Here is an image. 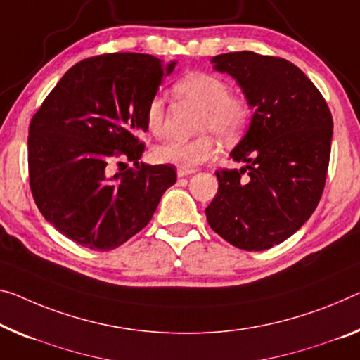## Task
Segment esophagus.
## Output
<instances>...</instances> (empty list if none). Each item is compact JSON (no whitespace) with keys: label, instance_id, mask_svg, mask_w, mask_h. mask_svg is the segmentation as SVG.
I'll use <instances>...</instances> for the list:
<instances>
[{"label":"esophagus","instance_id":"obj_1","mask_svg":"<svg viewBox=\"0 0 360 360\" xmlns=\"http://www.w3.org/2000/svg\"><path fill=\"white\" fill-rule=\"evenodd\" d=\"M191 174H195V170L193 169H176V175L180 176H186V175H191Z\"/></svg>","mask_w":360,"mask_h":360}]
</instances>
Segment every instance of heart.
Listing matches in <instances>:
<instances>
[{
	"mask_svg": "<svg viewBox=\"0 0 360 360\" xmlns=\"http://www.w3.org/2000/svg\"><path fill=\"white\" fill-rule=\"evenodd\" d=\"M179 95L201 104L204 112L198 122V131H212L222 141H231L245 129L250 117L248 104L241 98L230 95L224 80L204 72L186 75L176 84ZM146 124L151 134H164V99L151 98L146 108ZM214 154V140L202 134L193 140H170L154 149V159L161 164H172L179 169H193Z\"/></svg>",
	"mask_w": 360,
	"mask_h": 360,
	"instance_id": "obj_1",
	"label": "heart"
}]
</instances>
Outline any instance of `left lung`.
<instances>
[{"mask_svg":"<svg viewBox=\"0 0 360 360\" xmlns=\"http://www.w3.org/2000/svg\"><path fill=\"white\" fill-rule=\"evenodd\" d=\"M212 64L233 77L254 114L230 153L246 165L215 172L219 191L206 207L207 222L240 250H269L300 230L317 207L333 119L320 91L290 60L238 51L219 54Z\"/></svg>","mask_w":360,"mask_h":360,"instance_id":"8db88e82","label":"left lung"}]
</instances>
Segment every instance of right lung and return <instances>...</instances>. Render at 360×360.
I'll return each instance as SVG.
<instances>
[{"mask_svg":"<svg viewBox=\"0 0 360 360\" xmlns=\"http://www.w3.org/2000/svg\"><path fill=\"white\" fill-rule=\"evenodd\" d=\"M174 68L175 60L165 64L140 53L84 59L65 72L32 117L33 199L43 217L77 245L95 251L124 245L149 224L164 191L176 181L172 164L138 162L148 103ZM124 158L136 169H127ZM114 162L120 165L115 174Z\"/></svg>","mask_w":360,"mask_h":360,"instance_id":"add662e5","label":"right lung"}]
</instances>
